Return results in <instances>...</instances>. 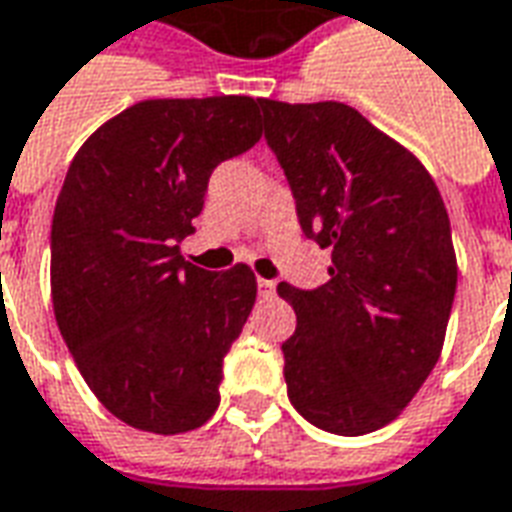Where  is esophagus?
<instances>
[{
    "label": "esophagus",
    "mask_w": 512,
    "mask_h": 512,
    "mask_svg": "<svg viewBox=\"0 0 512 512\" xmlns=\"http://www.w3.org/2000/svg\"><path fill=\"white\" fill-rule=\"evenodd\" d=\"M257 291H260V296H263V299H271V296H274V291H277V282L257 280Z\"/></svg>",
    "instance_id": "esophagus-1"
}]
</instances>
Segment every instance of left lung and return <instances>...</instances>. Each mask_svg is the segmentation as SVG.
Listing matches in <instances>:
<instances>
[{"mask_svg": "<svg viewBox=\"0 0 512 512\" xmlns=\"http://www.w3.org/2000/svg\"><path fill=\"white\" fill-rule=\"evenodd\" d=\"M268 149L330 280L277 285L296 310L282 343L296 413L335 435L385 427L430 377L457 288L446 207L405 146L341 102H260Z\"/></svg>", "mask_w": 512, "mask_h": 512, "instance_id": "left-lung-1", "label": "left lung"}]
</instances>
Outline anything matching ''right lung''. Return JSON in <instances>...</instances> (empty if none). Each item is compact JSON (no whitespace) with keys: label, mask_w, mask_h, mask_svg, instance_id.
Instances as JSON below:
<instances>
[{"label":"right lung","mask_w":512,"mask_h":512,"mask_svg":"<svg viewBox=\"0 0 512 512\" xmlns=\"http://www.w3.org/2000/svg\"><path fill=\"white\" fill-rule=\"evenodd\" d=\"M260 99H146L71 160L52 219V305L96 399L135 430L177 435L219 407L221 363L252 313V268L191 266L213 169L260 141Z\"/></svg>","instance_id":"right-lung-1"}]
</instances>
